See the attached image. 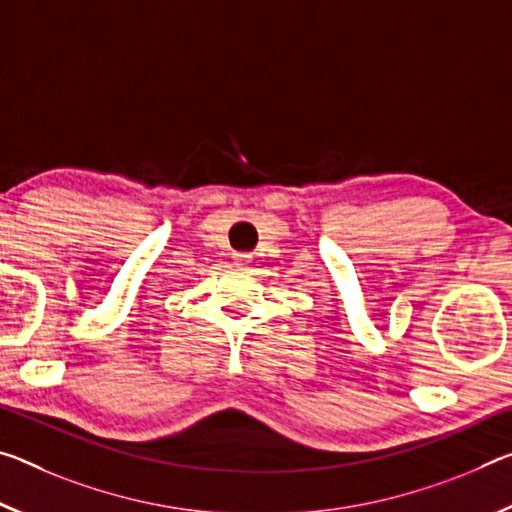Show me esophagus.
<instances>
[{
  "instance_id": "obj_1",
  "label": "esophagus",
  "mask_w": 512,
  "mask_h": 512,
  "mask_svg": "<svg viewBox=\"0 0 512 512\" xmlns=\"http://www.w3.org/2000/svg\"><path fill=\"white\" fill-rule=\"evenodd\" d=\"M239 257H243V255H239ZM239 262H241V259H239Z\"/></svg>"
}]
</instances>
